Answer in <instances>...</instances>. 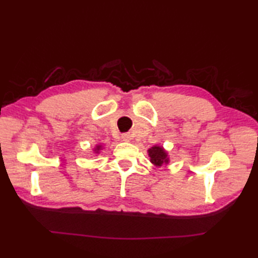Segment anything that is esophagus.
Wrapping results in <instances>:
<instances>
[{"mask_svg":"<svg viewBox=\"0 0 258 258\" xmlns=\"http://www.w3.org/2000/svg\"><path fill=\"white\" fill-rule=\"evenodd\" d=\"M122 140L124 142H130L131 140H132V136H131L130 133H126V134H123L122 135Z\"/></svg>","mask_w":258,"mask_h":258,"instance_id":"1","label":"esophagus"}]
</instances>
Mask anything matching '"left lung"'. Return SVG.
I'll list each match as a JSON object with an SVG mask.
<instances>
[{
    "mask_svg": "<svg viewBox=\"0 0 258 258\" xmlns=\"http://www.w3.org/2000/svg\"><path fill=\"white\" fill-rule=\"evenodd\" d=\"M147 152H149L150 161L154 166L161 167L163 165H167V164L169 163L168 153L164 150L163 146L154 145L153 147H151V149Z\"/></svg>",
    "mask_w": 258,
    "mask_h": 258,
    "instance_id": "obj_1",
    "label": "left lung"
}]
</instances>
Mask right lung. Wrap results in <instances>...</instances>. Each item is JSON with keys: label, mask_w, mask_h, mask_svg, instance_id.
<instances>
[{"label": "right lung", "mask_w": 258, "mask_h": 258, "mask_svg": "<svg viewBox=\"0 0 258 258\" xmlns=\"http://www.w3.org/2000/svg\"><path fill=\"white\" fill-rule=\"evenodd\" d=\"M102 150V145H100V144H97L95 147H94V150H93V152L95 153V154H98V153H100V151Z\"/></svg>", "instance_id": "1"}]
</instances>
